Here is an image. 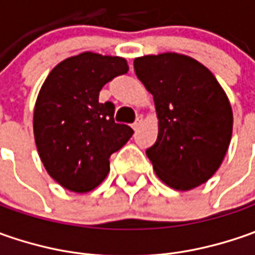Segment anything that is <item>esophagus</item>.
Returning <instances> with one entry per match:
<instances>
[{
	"mask_svg": "<svg viewBox=\"0 0 255 255\" xmlns=\"http://www.w3.org/2000/svg\"><path fill=\"white\" fill-rule=\"evenodd\" d=\"M140 125H142V118H137V119H136V122L133 123V129H134V130H137V129H139V128H140Z\"/></svg>",
	"mask_w": 255,
	"mask_h": 255,
	"instance_id": "obj_1",
	"label": "esophagus"
}]
</instances>
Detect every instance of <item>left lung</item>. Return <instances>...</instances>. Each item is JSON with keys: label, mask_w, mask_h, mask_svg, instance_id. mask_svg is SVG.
Masks as SVG:
<instances>
[{"label": "left lung", "mask_w": 255, "mask_h": 255, "mask_svg": "<svg viewBox=\"0 0 255 255\" xmlns=\"http://www.w3.org/2000/svg\"><path fill=\"white\" fill-rule=\"evenodd\" d=\"M134 72L153 95L157 140L146 150L157 177L174 190H190L220 167L233 133V111L210 71L186 55L136 58Z\"/></svg>", "instance_id": "obj_1"}]
</instances>
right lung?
I'll list each match as a JSON object with an SVG mask.
<instances>
[{"instance_id": "1", "label": "right lung", "mask_w": 255, "mask_h": 255, "mask_svg": "<svg viewBox=\"0 0 255 255\" xmlns=\"http://www.w3.org/2000/svg\"><path fill=\"white\" fill-rule=\"evenodd\" d=\"M128 71L125 58L84 52L46 76L35 103V143L46 171L65 189L98 187L111 154L132 137L130 126L115 122V105L99 102L103 86Z\"/></svg>"}]
</instances>
